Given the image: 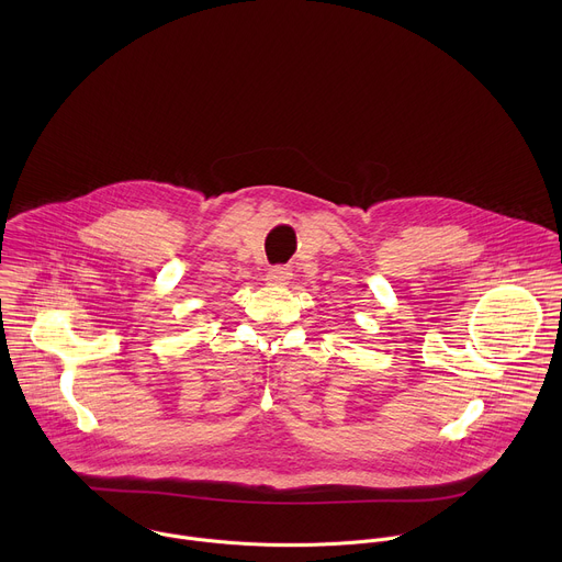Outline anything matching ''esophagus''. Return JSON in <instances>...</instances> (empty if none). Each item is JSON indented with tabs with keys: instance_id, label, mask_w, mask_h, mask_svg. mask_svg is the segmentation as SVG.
<instances>
[{
	"instance_id": "obj_1",
	"label": "esophagus",
	"mask_w": 562,
	"mask_h": 562,
	"mask_svg": "<svg viewBox=\"0 0 562 562\" xmlns=\"http://www.w3.org/2000/svg\"><path fill=\"white\" fill-rule=\"evenodd\" d=\"M291 269L289 267H273V269H269V273H267V280H269V284H278V286H282V284H286L289 280H291Z\"/></svg>"
}]
</instances>
